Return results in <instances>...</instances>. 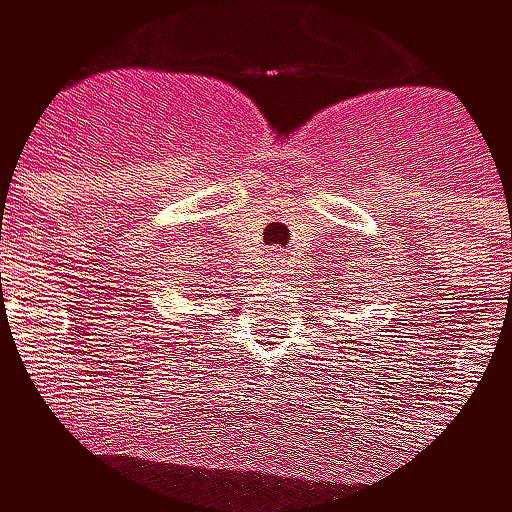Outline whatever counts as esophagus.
I'll list each match as a JSON object with an SVG mask.
<instances>
[{
  "instance_id": "esophagus-1",
  "label": "esophagus",
  "mask_w": 512,
  "mask_h": 512,
  "mask_svg": "<svg viewBox=\"0 0 512 512\" xmlns=\"http://www.w3.org/2000/svg\"><path fill=\"white\" fill-rule=\"evenodd\" d=\"M287 262H290V256H287L284 250H277V253H271V256H268L271 274H284V271H287Z\"/></svg>"
}]
</instances>
